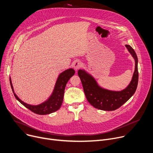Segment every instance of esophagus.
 Wrapping results in <instances>:
<instances>
[{"mask_svg": "<svg viewBox=\"0 0 153 153\" xmlns=\"http://www.w3.org/2000/svg\"><path fill=\"white\" fill-rule=\"evenodd\" d=\"M82 66V62L79 61H75L74 64V67L75 70H78L79 68H81Z\"/></svg>", "mask_w": 153, "mask_h": 153, "instance_id": "34e87169", "label": "esophagus"}]
</instances>
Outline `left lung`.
<instances>
[{"label": "left lung", "mask_w": 153, "mask_h": 153, "mask_svg": "<svg viewBox=\"0 0 153 153\" xmlns=\"http://www.w3.org/2000/svg\"><path fill=\"white\" fill-rule=\"evenodd\" d=\"M126 47L135 60V70L129 85L120 91H110L100 87L96 79L85 70H79L78 75L81 81L86 97L89 103L96 108L104 111H113L125 103L134 94L138 81V58L132 47Z\"/></svg>", "instance_id": "obj_1"}]
</instances>
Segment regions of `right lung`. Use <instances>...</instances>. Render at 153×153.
Segmentation results:
<instances>
[{
	"instance_id": "obj_1",
	"label": "right lung",
	"mask_w": 153,
	"mask_h": 153,
	"mask_svg": "<svg viewBox=\"0 0 153 153\" xmlns=\"http://www.w3.org/2000/svg\"><path fill=\"white\" fill-rule=\"evenodd\" d=\"M74 74L75 70L73 68L67 69L61 73L57 79L52 94L46 101L37 105H29L22 101L15 93L10 78V82L15 97L21 104L35 113L44 115L53 113L61 108L63 102L64 90L66 84L69 79Z\"/></svg>"
}]
</instances>
